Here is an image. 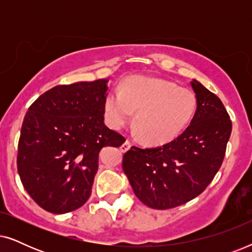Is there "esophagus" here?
<instances>
[{
    "instance_id": "34e87169",
    "label": "esophagus",
    "mask_w": 252,
    "mask_h": 252,
    "mask_svg": "<svg viewBox=\"0 0 252 252\" xmlns=\"http://www.w3.org/2000/svg\"><path fill=\"white\" fill-rule=\"evenodd\" d=\"M130 146H132V144H130L129 141H125V142L122 144V147H120V150H122L123 153H125V151H127V150L129 149Z\"/></svg>"
}]
</instances>
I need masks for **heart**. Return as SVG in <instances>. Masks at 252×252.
Returning <instances> with one entry per match:
<instances>
[{"mask_svg":"<svg viewBox=\"0 0 252 252\" xmlns=\"http://www.w3.org/2000/svg\"><path fill=\"white\" fill-rule=\"evenodd\" d=\"M196 104V96L189 89L163 79L134 75L106 95L104 112L109 126L120 129L132 122L136 111L137 133L148 143L164 144L184 132Z\"/></svg>","mask_w":252,"mask_h":252,"instance_id":"obj_1","label":"heart"}]
</instances>
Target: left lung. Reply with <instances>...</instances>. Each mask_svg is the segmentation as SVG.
<instances>
[{"label": "left lung", "instance_id": "obj_1", "mask_svg": "<svg viewBox=\"0 0 252 252\" xmlns=\"http://www.w3.org/2000/svg\"><path fill=\"white\" fill-rule=\"evenodd\" d=\"M197 108L181 135L161 147H132L123 170L143 204L166 210L202 194L221 166L232 122L218 96L197 80L190 82Z\"/></svg>", "mask_w": 252, "mask_h": 252}]
</instances>
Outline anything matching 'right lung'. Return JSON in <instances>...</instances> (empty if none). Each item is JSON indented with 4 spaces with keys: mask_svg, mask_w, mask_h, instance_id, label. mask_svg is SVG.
<instances>
[{
    "mask_svg": "<svg viewBox=\"0 0 252 252\" xmlns=\"http://www.w3.org/2000/svg\"><path fill=\"white\" fill-rule=\"evenodd\" d=\"M106 84L98 79L56 86L37 97L24 118L17 168L25 190L48 212L62 215L84 205L99 151L125 142L104 124Z\"/></svg>",
    "mask_w": 252,
    "mask_h": 252,
    "instance_id": "obj_1",
    "label": "right lung"
}]
</instances>
